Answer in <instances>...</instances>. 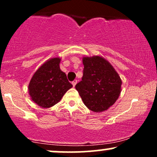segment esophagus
Wrapping results in <instances>:
<instances>
[{"label":"esophagus","instance_id":"34e87169","mask_svg":"<svg viewBox=\"0 0 157 157\" xmlns=\"http://www.w3.org/2000/svg\"><path fill=\"white\" fill-rule=\"evenodd\" d=\"M77 83V80H74V81H73V82H72V85H73L74 87H75V86H76Z\"/></svg>","mask_w":157,"mask_h":157}]
</instances>
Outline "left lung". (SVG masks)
Wrapping results in <instances>:
<instances>
[{"label":"left lung","instance_id":"obj_1","mask_svg":"<svg viewBox=\"0 0 157 157\" xmlns=\"http://www.w3.org/2000/svg\"><path fill=\"white\" fill-rule=\"evenodd\" d=\"M82 80L75 86L85 105L100 113L112 106L121 93L122 80L107 60L100 55L82 57Z\"/></svg>","mask_w":157,"mask_h":157}]
</instances>
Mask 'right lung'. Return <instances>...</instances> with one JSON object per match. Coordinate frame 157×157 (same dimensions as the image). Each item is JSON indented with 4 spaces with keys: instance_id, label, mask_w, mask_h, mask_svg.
Returning <instances> with one entry per match:
<instances>
[{
    "instance_id": "add662e5",
    "label": "right lung",
    "mask_w": 157,
    "mask_h": 157,
    "mask_svg": "<svg viewBox=\"0 0 157 157\" xmlns=\"http://www.w3.org/2000/svg\"><path fill=\"white\" fill-rule=\"evenodd\" d=\"M61 58L53 57L44 63L34 73L28 86L31 100L43 109H48L60 101L72 85L61 71Z\"/></svg>"
}]
</instances>
